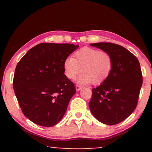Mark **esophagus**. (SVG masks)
I'll return each instance as SVG.
<instances>
[{
  "instance_id": "34e87169",
  "label": "esophagus",
  "mask_w": 152,
  "mask_h": 152,
  "mask_svg": "<svg viewBox=\"0 0 152 152\" xmlns=\"http://www.w3.org/2000/svg\"><path fill=\"white\" fill-rule=\"evenodd\" d=\"M82 88V86H81V85H76V89L77 91H79Z\"/></svg>"
}]
</instances>
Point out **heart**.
<instances>
[{"instance_id": "1", "label": "heart", "mask_w": 152, "mask_h": 152, "mask_svg": "<svg viewBox=\"0 0 152 152\" xmlns=\"http://www.w3.org/2000/svg\"><path fill=\"white\" fill-rule=\"evenodd\" d=\"M113 67V58L109 53L90 48L76 51L72 58H66L63 64L64 74L68 79H75L82 72L79 83L94 85L103 83L109 77Z\"/></svg>"}]
</instances>
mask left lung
I'll use <instances>...</instances> for the list:
<instances>
[{
    "label": "left lung",
    "mask_w": 152,
    "mask_h": 152,
    "mask_svg": "<svg viewBox=\"0 0 152 152\" xmlns=\"http://www.w3.org/2000/svg\"><path fill=\"white\" fill-rule=\"evenodd\" d=\"M111 55L113 67L103 83L92 88L89 107L93 116L113 125L129 116L137 107L143 78L137 58L121 45L113 43H91Z\"/></svg>",
    "instance_id": "obj_1"
}]
</instances>
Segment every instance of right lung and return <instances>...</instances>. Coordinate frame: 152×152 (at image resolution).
<instances>
[{"instance_id":"right-lung-1","label":"right lung","mask_w":152,"mask_h":152,"mask_svg":"<svg viewBox=\"0 0 152 152\" xmlns=\"http://www.w3.org/2000/svg\"><path fill=\"white\" fill-rule=\"evenodd\" d=\"M78 48L71 43H42L18 62L13 89L27 119L43 127H52L62 119L74 84L64 74V60Z\"/></svg>"}]
</instances>
